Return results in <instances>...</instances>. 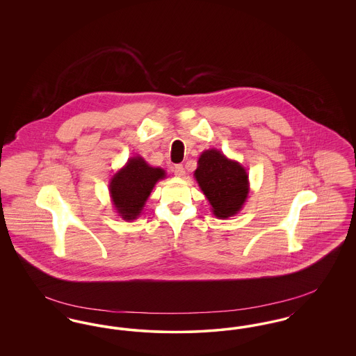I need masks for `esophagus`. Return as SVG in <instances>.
<instances>
[{
  "label": "esophagus",
  "mask_w": 356,
  "mask_h": 356,
  "mask_svg": "<svg viewBox=\"0 0 356 356\" xmlns=\"http://www.w3.org/2000/svg\"><path fill=\"white\" fill-rule=\"evenodd\" d=\"M173 172H175V175L179 176V177H183V176L186 175V170H184V167H183L181 164H176L175 168H173Z\"/></svg>",
  "instance_id": "esophagus-1"
}]
</instances>
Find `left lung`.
<instances>
[{"label": "left lung", "mask_w": 356, "mask_h": 356, "mask_svg": "<svg viewBox=\"0 0 356 356\" xmlns=\"http://www.w3.org/2000/svg\"><path fill=\"white\" fill-rule=\"evenodd\" d=\"M195 179L216 218L227 219L236 215L248 197L250 184L244 167L218 149L200 154Z\"/></svg>", "instance_id": "1"}]
</instances>
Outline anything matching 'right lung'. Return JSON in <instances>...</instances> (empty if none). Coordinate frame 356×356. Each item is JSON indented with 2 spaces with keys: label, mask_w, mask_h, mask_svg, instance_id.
Segmentation results:
<instances>
[{
  "label": "right lung",
  "mask_w": 356,
  "mask_h": 356,
  "mask_svg": "<svg viewBox=\"0 0 356 356\" xmlns=\"http://www.w3.org/2000/svg\"><path fill=\"white\" fill-rule=\"evenodd\" d=\"M164 177L165 170L151 167L143 157L129 159L109 183L111 197L120 216L124 220H135L141 213L154 184Z\"/></svg>",
  "instance_id": "right-lung-1"
}]
</instances>
